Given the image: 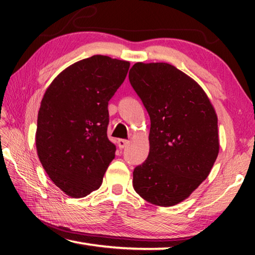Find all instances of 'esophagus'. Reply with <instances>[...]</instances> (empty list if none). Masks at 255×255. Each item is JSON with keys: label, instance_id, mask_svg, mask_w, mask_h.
Masks as SVG:
<instances>
[{"label": "esophagus", "instance_id": "obj_1", "mask_svg": "<svg viewBox=\"0 0 255 255\" xmlns=\"http://www.w3.org/2000/svg\"><path fill=\"white\" fill-rule=\"evenodd\" d=\"M128 144H129V140H127V139H118L119 148H125Z\"/></svg>", "mask_w": 255, "mask_h": 255}]
</instances>
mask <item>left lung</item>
<instances>
[{"label":"left lung","instance_id":"left-lung-1","mask_svg":"<svg viewBox=\"0 0 255 255\" xmlns=\"http://www.w3.org/2000/svg\"><path fill=\"white\" fill-rule=\"evenodd\" d=\"M129 82L150 119L147 159L135 167V191L170 207L209 175L219 152L217 116L201 86L167 63H136Z\"/></svg>","mask_w":255,"mask_h":255}]
</instances>
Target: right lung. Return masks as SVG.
I'll use <instances>...</instances> for the list:
<instances>
[{
  "mask_svg": "<svg viewBox=\"0 0 255 255\" xmlns=\"http://www.w3.org/2000/svg\"><path fill=\"white\" fill-rule=\"evenodd\" d=\"M130 64L94 55L65 68L51 82L38 112L36 147L46 173L73 198L100 188L115 158L107 136L108 102Z\"/></svg>",
  "mask_w": 255,
  "mask_h": 255,
  "instance_id": "obj_1",
  "label": "right lung"
}]
</instances>
